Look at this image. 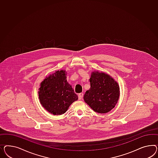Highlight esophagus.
Returning a JSON list of instances; mask_svg holds the SVG:
<instances>
[{
	"instance_id": "1",
	"label": "esophagus",
	"mask_w": 158,
	"mask_h": 158,
	"mask_svg": "<svg viewBox=\"0 0 158 158\" xmlns=\"http://www.w3.org/2000/svg\"><path fill=\"white\" fill-rule=\"evenodd\" d=\"M83 93H80V94H78V98H79V100H81L83 98Z\"/></svg>"
}]
</instances>
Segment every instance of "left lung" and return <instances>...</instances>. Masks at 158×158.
Segmentation results:
<instances>
[{"instance_id":"8db88e82","label":"left lung","mask_w":158,"mask_h":158,"mask_svg":"<svg viewBox=\"0 0 158 158\" xmlns=\"http://www.w3.org/2000/svg\"><path fill=\"white\" fill-rule=\"evenodd\" d=\"M90 82V89L83 97L85 102L99 113L110 111L119 99L118 83L108 74L98 71L91 73Z\"/></svg>"}]
</instances>
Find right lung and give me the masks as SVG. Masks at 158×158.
I'll return each instance as SVG.
<instances>
[{
    "label": "right lung",
    "instance_id": "add662e5",
    "mask_svg": "<svg viewBox=\"0 0 158 158\" xmlns=\"http://www.w3.org/2000/svg\"><path fill=\"white\" fill-rule=\"evenodd\" d=\"M65 70L57 71L49 75L40 84L39 99L47 111L53 115H61L78 99L67 81Z\"/></svg>",
    "mask_w": 158,
    "mask_h": 158
}]
</instances>
